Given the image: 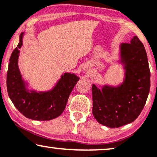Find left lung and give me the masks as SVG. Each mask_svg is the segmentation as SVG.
Segmentation results:
<instances>
[{"mask_svg": "<svg viewBox=\"0 0 157 157\" xmlns=\"http://www.w3.org/2000/svg\"><path fill=\"white\" fill-rule=\"evenodd\" d=\"M121 63L125 79L119 86H92L94 117L98 123L118 128L134 121L147 101L150 89V70L144 46L137 36L122 44Z\"/></svg>", "mask_w": 157, "mask_h": 157, "instance_id": "8db88e82", "label": "left lung"}]
</instances>
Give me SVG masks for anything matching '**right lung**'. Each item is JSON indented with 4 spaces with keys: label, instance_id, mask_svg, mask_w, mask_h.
Listing matches in <instances>:
<instances>
[{
    "label": "right lung",
    "instance_id": "right-lung-1",
    "mask_svg": "<svg viewBox=\"0 0 157 157\" xmlns=\"http://www.w3.org/2000/svg\"><path fill=\"white\" fill-rule=\"evenodd\" d=\"M23 35V33L21 34L18 47L10 58L6 80L8 96L16 109L26 118L37 121L55 119L63 113L70 94L79 78L74 74L65 73L51 91L38 93L26 89L18 66Z\"/></svg>",
    "mask_w": 157,
    "mask_h": 157
}]
</instances>
